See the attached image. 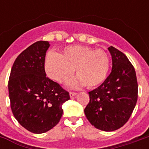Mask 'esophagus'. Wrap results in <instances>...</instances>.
Wrapping results in <instances>:
<instances>
[{"label":"esophagus","mask_w":149,"mask_h":149,"mask_svg":"<svg viewBox=\"0 0 149 149\" xmlns=\"http://www.w3.org/2000/svg\"><path fill=\"white\" fill-rule=\"evenodd\" d=\"M76 95H77V93H75V92H70V93H69V96H70V97H75Z\"/></svg>","instance_id":"1"}]
</instances>
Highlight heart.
<instances>
[{
    "label": "heart",
    "instance_id": "obj_1",
    "mask_svg": "<svg viewBox=\"0 0 149 149\" xmlns=\"http://www.w3.org/2000/svg\"><path fill=\"white\" fill-rule=\"evenodd\" d=\"M110 68L109 56L102 49L82 45L68 46L60 54L49 52L45 61L47 76L60 84L71 80L75 69L74 86L95 88L105 81Z\"/></svg>",
    "mask_w": 149,
    "mask_h": 149
}]
</instances>
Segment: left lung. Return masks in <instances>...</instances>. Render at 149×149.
I'll return each instance as SVG.
<instances>
[{
    "instance_id": "8db88e82",
    "label": "left lung",
    "mask_w": 149,
    "mask_h": 149,
    "mask_svg": "<svg viewBox=\"0 0 149 149\" xmlns=\"http://www.w3.org/2000/svg\"><path fill=\"white\" fill-rule=\"evenodd\" d=\"M112 72L100 86L88 93L84 114L95 128L105 132L121 128L133 112L138 97L136 71L128 57L112 46L109 48Z\"/></svg>"
}]
</instances>
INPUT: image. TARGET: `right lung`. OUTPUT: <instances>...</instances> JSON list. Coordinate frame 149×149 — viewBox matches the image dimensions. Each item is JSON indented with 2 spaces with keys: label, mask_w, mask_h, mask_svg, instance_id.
I'll use <instances>...</instances> for the list:
<instances>
[{
  "label": "right lung",
  "mask_w": 149,
  "mask_h": 149,
  "mask_svg": "<svg viewBox=\"0 0 149 149\" xmlns=\"http://www.w3.org/2000/svg\"><path fill=\"white\" fill-rule=\"evenodd\" d=\"M48 41L40 40L15 60L8 80L13 114L19 124L33 133H44L58 124L68 92L46 77L45 60Z\"/></svg>",
  "instance_id": "right-lung-1"
}]
</instances>
